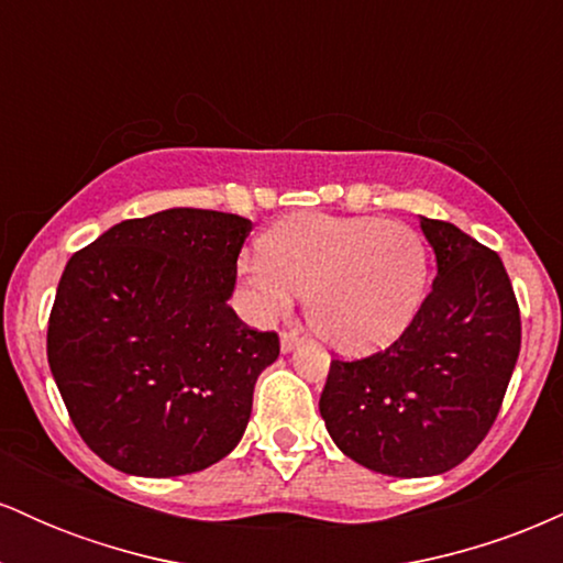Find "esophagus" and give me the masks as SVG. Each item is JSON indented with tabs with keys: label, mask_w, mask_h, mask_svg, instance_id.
<instances>
[{
	"label": "esophagus",
	"mask_w": 563,
	"mask_h": 563,
	"mask_svg": "<svg viewBox=\"0 0 563 563\" xmlns=\"http://www.w3.org/2000/svg\"><path fill=\"white\" fill-rule=\"evenodd\" d=\"M301 344V339H299V335H296V333H283L280 335V349H283V352H294V349L296 346H299Z\"/></svg>",
	"instance_id": "34e87169"
}]
</instances>
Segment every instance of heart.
Listing matches in <instances>:
<instances>
[{"instance_id":"b5f03b06","label":"heart","mask_w":563,"mask_h":563,"mask_svg":"<svg viewBox=\"0 0 563 563\" xmlns=\"http://www.w3.org/2000/svg\"><path fill=\"white\" fill-rule=\"evenodd\" d=\"M238 275L262 318H286L303 294L312 331L344 354L397 341L429 290V249L416 230L378 217H290L245 254Z\"/></svg>"}]
</instances>
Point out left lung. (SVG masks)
<instances>
[{"label": "left lung", "instance_id": "1", "mask_svg": "<svg viewBox=\"0 0 563 563\" xmlns=\"http://www.w3.org/2000/svg\"><path fill=\"white\" fill-rule=\"evenodd\" d=\"M437 254L410 328L371 357L331 360L320 416L335 448L399 479L455 468L493 429L521 349V318L500 256L421 217Z\"/></svg>", "mask_w": 563, "mask_h": 563}]
</instances>
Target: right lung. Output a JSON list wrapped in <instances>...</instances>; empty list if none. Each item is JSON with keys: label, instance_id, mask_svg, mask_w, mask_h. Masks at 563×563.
Instances as JSON below:
<instances>
[{"label": "right lung", "instance_id": "right-lung-1", "mask_svg": "<svg viewBox=\"0 0 563 563\" xmlns=\"http://www.w3.org/2000/svg\"><path fill=\"white\" fill-rule=\"evenodd\" d=\"M251 219L166 209L76 251L47 328V360L87 448L134 476L214 466L241 442L254 384L280 354L228 299Z\"/></svg>", "mask_w": 563, "mask_h": 563}]
</instances>
